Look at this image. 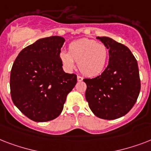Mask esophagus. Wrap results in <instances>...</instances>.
Returning <instances> with one entry per match:
<instances>
[{"label":"esophagus","mask_w":151,"mask_h":151,"mask_svg":"<svg viewBox=\"0 0 151 151\" xmlns=\"http://www.w3.org/2000/svg\"><path fill=\"white\" fill-rule=\"evenodd\" d=\"M77 78H78V81H81L83 80V78L81 77V76H78L77 77Z\"/></svg>","instance_id":"34e87169"}]
</instances>
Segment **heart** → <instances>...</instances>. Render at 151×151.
I'll use <instances>...</instances> for the list:
<instances>
[{
	"label": "heart",
	"instance_id": "b5f03b06",
	"mask_svg": "<svg viewBox=\"0 0 151 151\" xmlns=\"http://www.w3.org/2000/svg\"><path fill=\"white\" fill-rule=\"evenodd\" d=\"M59 58L66 70H72L77 62L79 70L84 75L95 77L100 74L105 68L109 50L103 44L84 38L72 41L68 46V52L61 51Z\"/></svg>",
	"mask_w": 151,
	"mask_h": 151
}]
</instances>
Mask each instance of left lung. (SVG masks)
<instances>
[{
	"mask_svg": "<svg viewBox=\"0 0 151 151\" xmlns=\"http://www.w3.org/2000/svg\"><path fill=\"white\" fill-rule=\"evenodd\" d=\"M109 50V63L96 78H85V98L96 117L114 120L124 116L140 92L138 63L129 48L108 37H97Z\"/></svg>",
	"mask_w": 151,
	"mask_h": 151,
	"instance_id": "obj_1",
	"label": "left lung"
}]
</instances>
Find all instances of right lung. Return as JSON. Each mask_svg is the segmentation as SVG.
<instances>
[{
	"instance_id": "1",
	"label": "right lung",
	"mask_w": 151,
	"mask_h": 151,
	"mask_svg": "<svg viewBox=\"0 0 151 151\" xmlns=\"http://www.w3.org/2000/svg\"><path fill=\"white\" fill-rule=\"evenodd\" d=\"M65 39L59 36L39 39L18 55L11 70V96L15 106L37 122L56 118L77 75L65 73L59 54Z\"/></svg>"
}]
</instances>
